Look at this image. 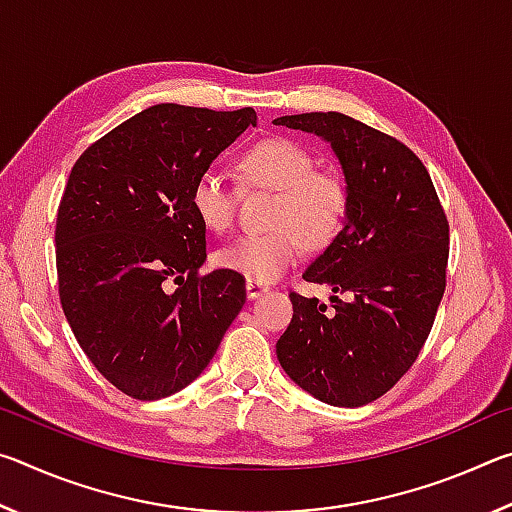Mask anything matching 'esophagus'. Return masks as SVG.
<instances>
[{"instance_id": "esophagus-1", "label": "esophagus", "mask_w": 512, "mask_h": 512, "mask_svg": "<svg viewBox=\"0 0 512 512\" xmlns=\"http://www.w3.org/2000/svg\"><path fill=\"white\" fill-rule=\"evenodd\" d=\"M264 291H268V282L253 280V277H248V280H246V293H248V298L262 296Z\"/></svg>"}]
</instances>
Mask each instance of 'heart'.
Segmentation results:
<instances>
[{"label":"heart","instance_id":"heart-1","mask_svg":"<svg viewBox=\"0 0 512 512\" xmlns=\"http://www.w3.org/2000/svg\"><path fill=\"white\" fill-rule=\"evenodd\" d=\"M250 187L275 189L271 230L241 235L219 253L225 268L253 280H273L302 246L323 248L339 235L348 214V185L332 169H316L307 146L289 137H268L250 146L239 160ZM239 187L219 167H205L192 185V207L207 230L223 235L235 225Z\"/></svg>","mask_w":512,"mask_h":512}]
</instances>
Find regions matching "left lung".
I'll return each mask as SVG.
<instances>
[{"instance_id": "obj_1", "label": "left lung", "mask_w": 512, "mask_h": 512, "mask_svg": "<svg viewBox=\"0 0 512 512\" xmlns=\"http://www.w3.org/2000/svg\"><path fill=\"white\" fill-rule=\"evenodd\" d=\"M275 126L325 137L348 183L343 230L302 273L329 284L334 305L291 291L293 318L275 352L300 388L354 409L391 391L418 359L445 293L449 221L422 160L393 135L341 112Z\"/></svg>"}]
</instances>
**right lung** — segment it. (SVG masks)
<instances>
[{
	"label": "right lung",
	"mask_w": 512,
	"mask_h": 512,
	"mask_svg": "<svg viewBox=\"0 0 512 512\" xmlns=\"http://www.w3.org/2000/svg\"><path fill=\"white\" fill-rule=\"evenodd\" d=\"M255 124L253 108L160 103L99 137L69 173L56 219L60 305L85 357L133 400L192 384L244 307L241 273H201L192 185Z\"/></svg>",
	"instance_id": "right-lung-1"
}]
</instances>
